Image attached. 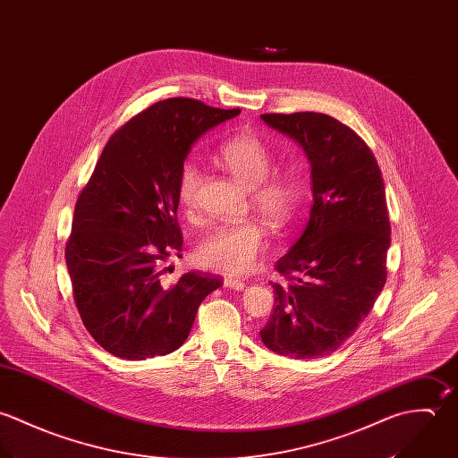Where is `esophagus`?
<instances>
[{
  "instance_id": "esophagus-1",
  "label": "esophagus",
  "mask_w": 458,
  "mask_h": 458,
  "mask_svg": "<svg viewBox=\"0 0 458 458\" xmlns=\"http://www.w3.org/2000/svg\"><path fill=\"white\" fill-rule=\"evenodd\" d=\"M225 286H228V288H233V290H244L246 288V283L244 281H241V279H237V277H225Z\"/></svg>"
}]
</instances>
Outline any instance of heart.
<instances>
[{
  "instance_id": "heart-1",
  "label": "heart",
  "mask_w": 458,
  "mask_h": 458,
  "mask_svg": "<svg viewBox=\"0 0 458 458\" xmlns=\"http://www.w3.org/2000/svg\"><path fill=\"white\" fill-rule=\"evenodd\" d=\"M219 161L239 182L250 187L251 207L273 228L284 226L299 201V181L290 172H271L275 156L267 143L253 134L242 132L226 141L219 150ZM203 182L199 166L185 161L177 181V196L183 214L192 217ZM266 244L264 226L255 219L212 228L196 246L194 257L205 269L225 275H244L257 262Z\"/></svg>"
}]
</instances>
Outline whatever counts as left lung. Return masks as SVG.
Listing matches in <instances>:
<instances>
[{"label": "left lung", "instance_id": "8db88e82", "mask_svg": "<svg viewBox=\"0 0 458 458\" xmlns=\"http://www.w3.org/2000/svg\"><path fill=\"white\" fill-rule=\"evenodd\" d=\"M311 166L310 221L276 264L275 311L260 331L281 356L313 360L338 351L371 311L387 277L391 226L380 168L365 141L336 118L267 113Z\"/></svg>", "mask_w": 458, "mask_h": 458}]
</instances>
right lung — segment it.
<instances>
[{"label":"right lung","mask_w":458,"mask_h":458,"mask_svg":"<svg viewBox=\"0 0 458 458\" xmlns=\"http://www.w3.org/2000/svg\"><path fill=\"white\" fill-rule=\"evenodd\" d=\"M235 109L199 100H159L106 143L83 187L65 246L74 302L93 340L109 354L141 361L177 351L201 301L221 286L216 276L185 273L165 283L181 257L177 181L183 161Z\"/></svg>","instance_id":"obj_1"}]
</instances>
